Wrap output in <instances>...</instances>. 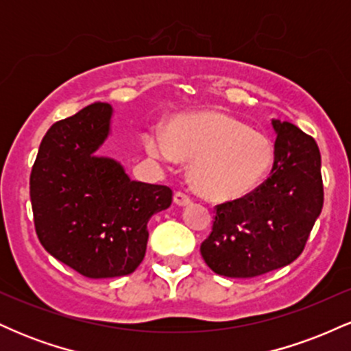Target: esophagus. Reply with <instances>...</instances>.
Listing matches in <instances>:
<instances>
[{
	"instance_id": "esophagus-1",
	"label": "esophagus",
	"mask_w": 351,
	"mask_h": 351,
	"mask_svg": "<svg viewBox=\"0 0 351 351\" xmlns=\"http://www.w3.org/2000/svg\"><path fill=\"white\" fill-rule=\"evenodd\" d=\"M175 203L178 204V206H188V204H191V196L186 195V193H183V191H176L175 193Z\"/></svg>"
}]
</instances>
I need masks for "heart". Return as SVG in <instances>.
I'll return each instance as SVG.
<instances>
[{
    "instance_id": "heart-1",
    "label": "heart",
    "mask_w": 351,
    "mask_h": 351,
    "mask_svg": "<svg viewBox=\"0 0 351 351\" xmlns=\"http://www.w3.org/2000/svg\"><path fill=\"white\" fill-rule=\"evenodd\" d=\"M150 155L173 163L191 160V183L209 199L247 195L272 165L269 138L232 117L204 112L176 120L168 134L153 130L145 138Z\"/></svg>"
}]
</instances>
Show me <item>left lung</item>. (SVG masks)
I'll return each mask as SVG.
<instances>
[{"label": "left lung", "mask_w": 351, "mask_h": 351, "mask_svg": "<svg viewBox=\"0 0 351 351\" xmlns=\"http://www.w3.org/2000/svg\"><path fill=\"white\" fill-rule=\"evenodd\" d=\"M274 167L243 198L215 208L213 231L199 251L211 271L247 279L293 263L324 206L320 152L291 122L272 120Z\"/></svg>", "instance_id": "obj_1"}]
</instances>
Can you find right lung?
<instances>
[{
  "label": "right lung",
  "mask_w": 351,
  "mask_h": 351,
  "mask_svg": "<svg viewBox=\"0 0 351 351\" xmlns=\"http://www.w3.org/2000/svg\"><path fill=\"white\" fill-rule=\"evenodd\" d=\"M112 107L95 102L47 130L31 170L36 234L56 259L88 279L128 276L143 261L148 219L171 204V188L128 178L95 152Z\"/></svg>",
  "instance_id": "1"
}]
</instances>
